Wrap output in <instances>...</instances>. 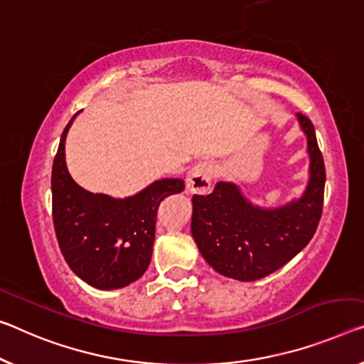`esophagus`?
<instances>
[{"label":"esophagus","mask_w":364,"mask_h":364,"mask_svg":"<svg viewBox=\"0 0 364 364\" xmlns=\"http://www.w3.org/2000/svg\"><path fill=\"white\" fill-rule=\"evenodd\" d=\"M215 174V167L211 163H198L197 166H193L190 172L187 174L186 178V188L187 193H208V190L211 187V178H213Z\"/></svg>","instance_id":"esophagus-1"}]
</instances>
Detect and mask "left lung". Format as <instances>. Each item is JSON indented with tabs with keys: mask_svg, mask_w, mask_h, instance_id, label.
<instances>
[{
	"mask_svg": "<svg viewBox=\"0 0 364 364\" xmlns=\"http://www.w3.org/2000/svg\"><path fill=\"white\" fill-rule=\"evenodd\" d=\"M298 119L311 156L309 183L299 200L264 210L249 203L231 182H218L210 195H193V239L221 275L239 282L264 278L288 264L314 236L322 216L326 166L314 125L303 114Z\"/></svg>",
	"mask_w": 364,
	"mask_h": 364,
	"instance_id": "left-lung-1",
	"label": "left lung"
}]
</instances>
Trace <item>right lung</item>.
<instances>
[{
    "label": "right lung",
    "instance_id": "obj_1",
    "mask_svg": "<svg viewBox=\"0 0 364 364\" xmlns=\"http://www.w3.org/2000/svg\"><path fill=\"white\" fill-rule=\"evenodd\" d=\"M75 117L61 133L52 167L55 234L66 264L81 279L99 289L124 288L149 265L159 203L181 193L186 183L163 178L125 200L87 192L73 181L65 163V138Z\"/></svg>",
    "mask_w": 364,
    "mask_h": 364
}]
</instances>
